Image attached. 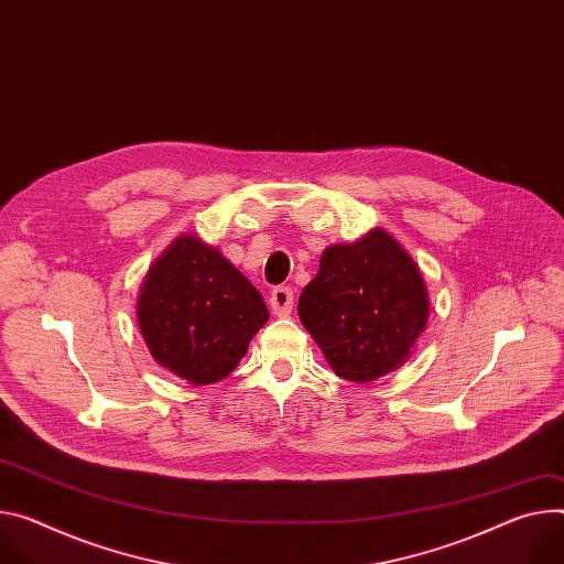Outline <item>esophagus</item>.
<instances>
[{"label": "esophagus", "mask_w": 564, "mask_h": 564, "mask_svg": "<svg viewBox=\"0 0 564 564\" xmlns=\"http://www.w3.org/2000/svg\"><path fill=\"white\" fill-rule=\"evenodd\" d=\"M292 303H294V294L290 288H274L270 292V308L276 317H288L292 313Z\"/></svg>", "instance_id": "34e87169"}]
</instances>
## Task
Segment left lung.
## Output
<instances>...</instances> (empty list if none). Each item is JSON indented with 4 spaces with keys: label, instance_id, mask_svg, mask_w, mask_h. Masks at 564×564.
Wrapping results in <instances>:
<instances>
[{
    "label": "left lung",
    "instance_id": "left-lung-1",
    "mask_svg": "<svg viewBox=\"0 0 564 564\" xmlns=\"http://www.w3.org/2000/svg\"><path fill=\"white\" fill-rule=\"evenodd\" d=\"M299 319L339 378L373 382L409 360L427 328L430 292L409 251L376 227L324 249Z\"/></svg>",
    "mask_w": 564,
    "mask_h": 564
}]
</instances>
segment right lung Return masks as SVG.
<instances>
[{
	"instance_id": "1",
	"label": "right lung",
	"mask_w": 564,
	"mask_h": 564,
	"mask_svg": "<svg viewBox=\"0 0 564 564\" xmlns=\"http://www.w3.org/2000/svg\"><path fill=\"white\" fill-rule=\"evenodd\" d=\"M270 311L218 247L177 236L148 268L137 294V324L155 362L202 387L227 378Z\"/></svg>"
}]
</instances>
